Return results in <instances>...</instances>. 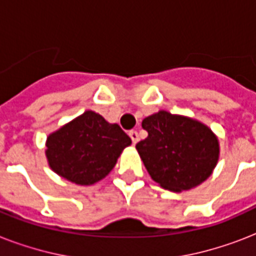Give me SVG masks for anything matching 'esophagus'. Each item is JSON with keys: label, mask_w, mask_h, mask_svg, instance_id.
I'll list each match as a JSON object with an SVG mask.
<instances>
[{"label": "esophagus", "mask_w": 256, "mask_h": 256, "mask_svg": "<svg viewBox=\"0 0 256 256\" xmlns=\"http://www.w3.org/2000/svg\"><path fill=\"white\" fill-rule=\"evenodd\" d=\"M128 136H130V138H132V144H136L138 140H140V136H138V132H136V130H132V132H128Z\"/></svg>", "instance_id": "34e87169"}]
</instances>
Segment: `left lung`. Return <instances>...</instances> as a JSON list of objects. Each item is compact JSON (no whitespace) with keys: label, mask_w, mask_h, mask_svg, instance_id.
I'll list each match as a JSON object with an SVG mask.
<instances>
[{"label":"left lung","mask_w":256,"mask_h":256,"mask_svg":"<svg viewBox=\"0 0 256 256\" xmlns=\"http://www.w3.org/2000/svg\"><path fill=\"white\" fill-rule=\"evenodd\" d=\"M142 128L148 136L136 148L150 176L166 190H190L216 166L218 140L198 120L160 112L144 118Z\"/></svg>","instance_id":"1"}]
</instances>
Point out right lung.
Returning a JSON list of instances; mask_svg holds the SVG:
<instances>
[{
    "label": "right lung",
    "instance_id": "obj_1",
    "mask_svg": "<svg viewBox=\"0 0 256 256\" xmlns=\"http://www.w3.org/2000/svg\"><path fill=\"white\" fill-rule=\"evenodd\" d=\"M130 136L120 124H108L94 112L50 134L46 156L57 174L77 184H92L112 170Z\"/></svg>",
    "mask_w": 256,
    "mask_h": 256
}]
</instances>
